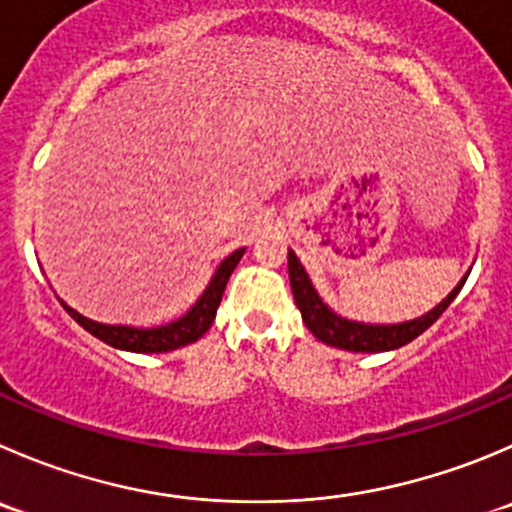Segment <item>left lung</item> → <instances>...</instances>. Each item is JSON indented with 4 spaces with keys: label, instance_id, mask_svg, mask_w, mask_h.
Returning <instances> with one entry per match:
<instances>
[{
    "label": "left lung",
    "instance_id": "left-lung-1",
    "mask_svg": "<svg viewBox=\"0 0 512 512\" xmlns=\"http://www.w3.org/2000/svg\"><path fill=\"white\" fill-rule=\"evenodd\" d=\"M287 270H290L292 295H295V302L297 307H300L307 330H310L317 340L325 342V345L342 347V350L352 352H385L408 345L415 337L423 335V332L448 310V305L455 300L460 287L465 285L463 277V282H460L435 310H430L428 315L418 317V320L413 322H403V325H362V322L342 320L340 315H335V312L317 297L310 277L302 270L300 260H297L292 250L290 255H287Z\"/></svg>",
    "mask_w": 512,
    "mask_h": 512
}]
</instances>
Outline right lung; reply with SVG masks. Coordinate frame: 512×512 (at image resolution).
<instances>
[{"mask_svg": "<svg viewBox=\"0 0 512 512\" xmlns=\"http://www.w3.org/2000/svg\"><path fill=\"white\" fill-rule=\"evenodd\" d=\"M242 252L245 250H235L230 257H225L220 267H217L215 277L207 285L205 295L197 300V305L187 312L185 317L180 320L170 322V325L155 327V330H140V327H122V325H102V322H92L87 317H82L79 312H74L72 307H67L62 302L64 310L72 315V320H77L79 325L84 327L87 332H92L94 337H99L107 345L119 347V350H130V352H167V350H177L182 345H190L195 342L197 337L205 335L207 330L212 327L217 315V307H220L222 292H225L227 280H230L232 270L240 262Z\"/></svg>", "mask_w": 512, "mask_h": 512, "instance_id": "1", "label": "right lung"}]
</instances>
